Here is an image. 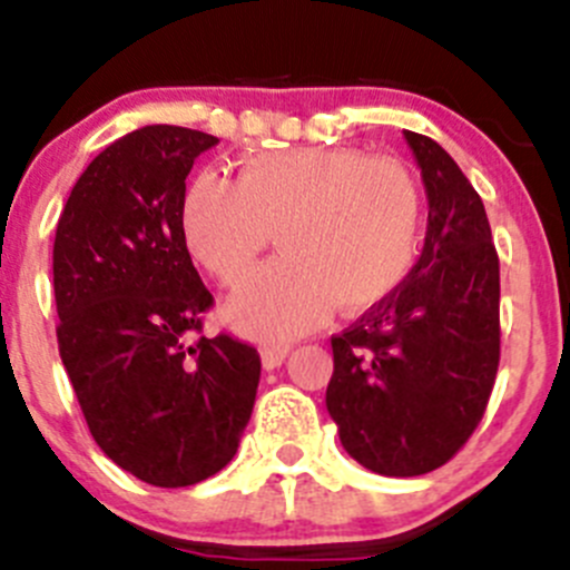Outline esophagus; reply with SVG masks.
Returning <instances> with one entry per match:
<instances>
[{"label":"esophagus","instance_id":"34e87169","mask_svg":"<svg viewBox=\"0 0 570 570\" xmlns=\"http://www.w3.org/2000/svg\"><path fill=\"white\" fill-rule=\"evenodd\" d=\"M286 355H289V347H284V344H267V347H262V366L275 370V366L284 364Z\"/></svg>","mask_w":570,"mask_h":570}]
</instances>
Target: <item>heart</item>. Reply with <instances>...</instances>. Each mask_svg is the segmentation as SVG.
Instances as JSON below:
<instances>
[{"label": "heart", "instance_id": "1", "mask_svg": "<svg viewBox=\"0 0 570 570\" xmlns=\"http://www.w3.org/2000/svg\"><path fill=\"white\" fill-rule=\"evenodd\" d=\"M422 200L394 159L347 148H284L248 157L237 181L200 174L181 206L189 253L232 286L278 228V262L232 295L226 317L245 336L286 342L331 314L392 295L419 250Z\"/></svg>", "mask_w": 570, "mask_h": 570}]
</instances>
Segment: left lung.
<instances>
[{
    "label": "left lung",
    "instance_id": "1",
    "mask_svg": "<svg viewBox=\"0 0 570 570\" xmlns=\"http://www.w3.org/2000/svg\"><path fill=\"white\" fill-rule=\"evenodd\" d=\"M428 193V234L392 295L331 338L325 405L370 471L419 476L455 458L499 370V256L485 206L455 159L402 131Z\"/></svg>",
    "mask_w": 570,
    "mask_h": 570
}]
</instances>
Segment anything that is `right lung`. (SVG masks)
Wrapping results in <instances>:
<instances>
[{"mask_svg":"<svg viewBox=\"0 0 570 570\" xmlns=\"http://www.w3.org/2000/svg\"><path fill=\"white\" fill-rule=\"evenodd\" d=\"M217 137L142 126L85 168L55 234L57 347L90 435L137 480L184 488L237 455L262 358L209 338L215 297L181 232L184 178Z\"/></svg>","mask_w":570,"mask_h":570,"instance_id":"obj_1","label":"right lung"}]
</instances>
